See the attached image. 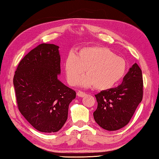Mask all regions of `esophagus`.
<instances>
[{
  "label": "esophagus",
  "instance_id": "esophagus-1",
  "mask_svg": "<svg viewBox=\"0 0 159 159\" xmlns=\"http://www.w3.org/2000/svg\"><path fill=\"white\" fill-rule=\"evenodd\" d=\"M86 93L82 92V91H79V92H77V96L79 97H84Z\"/></svg>",
  "mask_w": 159,
  "mask_h": 159
}]
</instances>
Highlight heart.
Instances as JSON below:
<instances>
[{"instance_id": "1", "label": "heart", "mask_w": 159, "mask_h": 159, "mask_svg": "<svg viewBox=\"0 0 159 159\" xmlns=\"http://www.w3.org/2000/svg\"><path fill=\"white\" fill-rule=\"evenodd\" d=\"M66 78L71 85H74L86 69L87 75L80 80L83 86L94 85L98 90H108L116 85L126 72V63L105 47H85L76 55L70 52L65 60Z\"/></svg>"}]
</instances>
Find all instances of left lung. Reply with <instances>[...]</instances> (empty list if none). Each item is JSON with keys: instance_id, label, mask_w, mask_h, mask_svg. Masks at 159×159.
<instances>
[{"instance_id": "left-lung-1", "label": "left lung", "mask_w": 159, "mask_h": 159, "mask_svg": "<svg viewBox=\"0 0 159 159\" xmlns=\"http://www.w3.org/2000/svg\"><path fill=\"white\" fill-rule=\"evenodd\" d=\"M142 72L134 63L117 87L95 95L98 107L93 112L96 123L107 130H117L129 122L143 94Z\"/></svg>"}]
</instances>
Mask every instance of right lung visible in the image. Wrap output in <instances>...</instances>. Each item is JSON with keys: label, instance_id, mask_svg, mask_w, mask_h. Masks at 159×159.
Segmentation results:
<instances>
[{"label": "right lung", "instance_id": "1", "mask_svg": "<svg viewBox=\"0 0 159 159\" xmlns=\"http://www.w3.org/2000/svg\"><path fill=\"white\" fill-rule=\"evenodd\" d=\"M59 46L42 43L20 61L13 76L18 108L35 129L55 133L67 119L75 91L57 79L61 73Z\"/></svg>", "mask_w": 159, "mask_h": 159}]
</instances>
